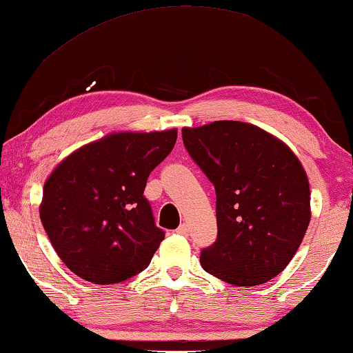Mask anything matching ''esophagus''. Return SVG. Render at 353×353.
Segmentation results:
<instances>
[{
    "label": "esophagus",
    "instance_id": "1",
    "mask_svg": "<svg viewBox=\"0 0 353 353\" xmlns=\"http://www.w3.org/2000/svg\"><path fill=\"white\" fill-rule=\"evenodd\" d=\"M176 232L180 234V236H188V234H189V228H188V224H185V223L180 224V226L176 228Z\"/></svg>",
    "mask_w": 353,
    "mask_h": 353
}]
</instances>
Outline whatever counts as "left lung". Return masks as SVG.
<instances>
[{
  "mask_svg": "<svg viewBox=\"0 0 353 353\" xmlns=\"http://www.w3.org/2000/svg\"><path fill=\"white\" fill-rule=\"evenodd\" d=\"M181 134L216 191L218 237L202 250L203 270L236 287L269 282L287 268L310 223L303 164L282 140L247 122L214 121Z\"/></svg>",
  "mask_w": 353,
  "mask_h": 353,
  "instance_id": "left-lung-1",
  "label": "left lung"
}]
</instances>
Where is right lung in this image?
<instances>
[{"label":"right lung","instance_id":"right-lung-1","mask_svg":"<svg viewBox=\"0 0 353 353\" xmlns=\"http://www.w3.org/2000/svg\"><path fill=\"white\" fill-rule=\"evenodd\" d=\"M176 134H110L54 168L44 183L39 216L71 272L111 285L148 268L165 234L143 191L150 173L170 154Z\"/></svg>","mask_w":353,"mask_h":353}]
</instances>
